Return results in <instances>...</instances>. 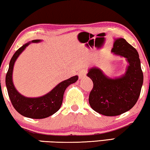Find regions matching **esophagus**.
Masks as SVG:
<instances>
[{"mask_svg":"<svg viewBox=\"0 0 150 150\" xmlns=\"http://www.w3.org/2000/svg\"><path fill=\"white\" fill-rule=\"evenodd\" d=\"M87 74V70H85V69H82L81 70H80V72H78V76H79L80 79L85 77L86 76Z\"/></svg>","mask_w":150,"mask_h":150,"instance_id":"obj_1","label":"esophagus"}]
</instances>
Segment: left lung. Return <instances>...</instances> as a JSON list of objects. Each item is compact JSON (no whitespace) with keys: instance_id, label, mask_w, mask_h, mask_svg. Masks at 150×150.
<instances>
[{"instance_id":"1","label":"left lung","mask_w":150,"mask_h":150,"mask_svg":"<svg viewBox=\"0 0 150 150\" xmlns=\"http://www.w3.org/2000/svg\"><path fill=\"white\" fill-rule=\"evenodd\" d=\"M111 52L126 58L129 66L124 74L111 78L96 67L90 68L87 74L93 82L89 104L105 116H117L129 110L139 98L144 82L138 52L125 39H115Z\"/></svg>"}]
</instances>
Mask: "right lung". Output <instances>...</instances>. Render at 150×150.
<instances>
[{
	"label": "right lung",
	"instance_id": "1",
	"mask_svg": "<svg viewBox=\"0 0 150 150\" xmlns=\"http://www.w3.org/2000/svg\"><path fill=\"white\" fill-rule=\"evenodd\" d=\"M41 40H35L21 47L11 58L6 75V86L8 96L15 110L21 115L31 119H44L51 116L60 109L64 92L69 85L76 82L78 76H74L59 83L51 91L40 97L29 98L21 94L13 82L14 64L19 55L31 43H39Z\"/></svg>",
	"mask_w": 150,
	"mask_h": 150
}]
</instances>
